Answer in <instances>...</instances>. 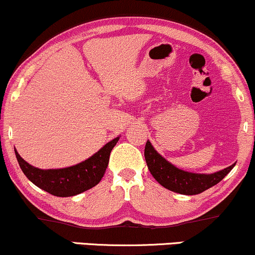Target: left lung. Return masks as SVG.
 Returning a JSON list of instances; mask_svg holds the SVG:
<instances>
[{
  "instance_id": "obj_1",
  "label": "left lung",
  "mask_w": 255,
  "mask_h": 255,
  "mask_svg": "<svg viewBox=\"0 0 255 255\" xmlns=\"http://www.w3.org/2000/svg\"><path fill=\"white\" fill-rule=\"evenodd\" d=\"M145 162L150 173L156 179V181L167 190L173 192L187 194H199L218 184L228 173L234 168L235 163L227 167L223 170L214 173V174H196V173L185 172L176 168L168 161L164 160L158 152L152 148L151 143L146 140L144 149Z\"/></svg>"
}]
</instances>
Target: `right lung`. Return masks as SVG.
<instances>
[{"instance_id": "1", "label": "right lung", "mask_w": 255, "mask_h": 255, "mask_svg": "<svg viewBox=\"0 0 255 255\" xmlns=\"http://www.w3.org/2000/svg\"><path fill=\"white\" fill-rule=\"evenodd\" d=\"M118 140L119 137L112 139L88 160L61 169L35 168L27 163L17 151H15V155L23 174L35 186L40 187L52 196L71 197L85 192L100 182L106 172L111 151Z\"/></svg>"}]
</instances>
